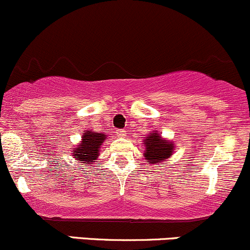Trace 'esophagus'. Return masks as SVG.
Listing matches in <instances>:
<instances>
[{
    "mask_svg": "<svg viewBox=\"0 0 250 250\" xmlns=\"http://www.w3.org/2000/svg\"><path fill=\"white\" fill-rule=\"evenodd\" d=\"M116 135H117V137H121V139H123V137L127 136V134H125V130H122V129L117 130L116 131Z\"/></svg>",
    "mask_w": 250,
    "mask_h": 250,
    "instance_id": "obj_1",
    "label": "esophagus"
}]
</instances>
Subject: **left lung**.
<instances>
[{"label":"left lung","mask_w":250,"mask_h":250,"mask_svg":"<svg viewBox=\"0 0 250 250\" xmlns=\"http://www.w3.org/2000/svg\"><path fill=\"white\" fill-rule=\"evenodd\" d=\"M142 142L145 147L143 156L146 162L153 165L154 167H159V165H163V162L168 161L176 147L173 140L166 139L157 130L149 133Z\"/></svg>","instance_id":"left-lung-1"}]
</instances>
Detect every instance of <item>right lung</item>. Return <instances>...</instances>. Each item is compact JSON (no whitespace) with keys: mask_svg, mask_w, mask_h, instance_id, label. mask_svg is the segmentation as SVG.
Instances as JSON below:
<instances>
[{"mask_svg":"<svg viewBox=\"0 0 250 250\" xmlns=\"http://www.w3.org/2000/svg\"><path fill=\"white\" fill-rule=\"evenodd\" d=\"M108 136L104 133H96L93 130L82 131V139L74 148H71V156L75 162H81L85 168L93 167L100 156L102 143L107 141Z\"/></svg>","mask_w":250,"mask_h":250,"instance_id":"obj_1","label":"right lung"}]
</instances>
